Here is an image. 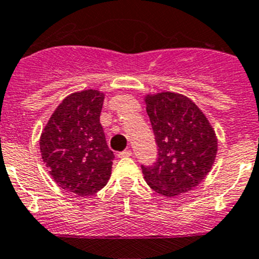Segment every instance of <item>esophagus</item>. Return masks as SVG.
<instances>
[{"mask_svg":"<svg viewBox=\"0 0 259 259\" xmlns=\"http://www.w3.org/2000/svg\"><path fill=\"white\" fill-rule=\"evenodd\" d=\"M132 155H133L132 150H124V151H121V153H119V154H117V156H119L120 159L129 158V156H132Z\"/></svg>","mask_w":259,"mask_h":259,"instance_id":"34e87169","label":"esophagus"}]
</instances>
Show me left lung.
Segmentation results:
<instances>
[{
    "mask_svg": "<svg viewBox=\"0 0 259 259\" xmlns=\"http://www.w3.org/2000/svg\"><path fill=\"white\" fill-rule=\"evenodd\" d=\"M146 113L158 145L153 165H142L145 182L168 198L192 190L209 173L218 150L215 133L187 96L164 93L145 96Z\"/></svg>",
    "mask_w": 259,
    "mask_h": 259,
    "instance_id": "8db88e82",
    "label": "left lung"
}]
</instances>
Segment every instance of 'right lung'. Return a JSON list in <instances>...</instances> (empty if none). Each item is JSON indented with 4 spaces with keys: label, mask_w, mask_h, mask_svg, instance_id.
<instances>
[{
    "label": "right lung",
    "mask_w": 259,
    "mask_h": 259,
    "mask_svg": "<svg viewBox=\"0 0 259 259\" xmlns=\"http://www.w3.org/2000/svg\"><path fill=\"white\" fill-rule=\"evenodd\" d=\"M104 94L83 90L65 98L40 138L44 163L62 189L88 197L103 189L111 176L114 153L100 124Z\"/></svg>",
    "instance_id": "obj_1"
}]
</instances>
